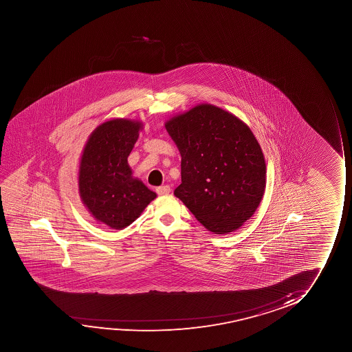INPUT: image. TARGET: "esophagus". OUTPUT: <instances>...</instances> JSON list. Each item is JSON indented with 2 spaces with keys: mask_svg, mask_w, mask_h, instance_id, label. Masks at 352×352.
Returning a JSON list of instances; mask_svg holds the SVG:
<instances>
[{
  "mask_svg": "<svg viewBox=\"0 0 352 352\" xmlns=\"http://www.w3.org/2000/svg\"><path fill=\"white\" fill-rule=\"evenodd\" d=\"M156 192L160 196H164V195H168L170 192V188H169L168 185H164V186H160V188H156Z\"/></svg>",
  "mask_w": 352,
  "mask_h": 352,
  "instance_id": "34e87169",
  "label": "esophagus"
}]
</instances>
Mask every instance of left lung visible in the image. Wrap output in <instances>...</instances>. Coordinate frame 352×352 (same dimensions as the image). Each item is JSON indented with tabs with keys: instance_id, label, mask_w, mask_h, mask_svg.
I'll list each match as a JSON object with an SVG mask.
<instances>
[{
	"instance_id": "1",
	"label": "left lung",
	"mask_w": 352,
	"mask_h": 352,
	"mask_svg": "<svg viewBox=\"0 0 352 352\" xmlns=\"http://www.w3.org/2000/svg\"><path fill=\"white\" fill-rule=\"evenodd\" d=\"M164 126L182 155V184L174 195L208 231L238 230L254 215L265 188V157L249 126L208 103Z\"/></svg>"
}]
</instances>
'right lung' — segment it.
<instances>
[{
  "label": "right lung",
  "mask_w": 352,
  "mask_h": 352,
  "mask_svg": "<svg viewBox=\"0 0 352 352\" xmlns=\"http://www.w3.org/2000/svg\"><path fill=\"white\" fill-rule=\"evenodd\" d=\"M142 126L127 119L106 121L95 129L82 150L79 195L92 217L114 230L131 225L156 198L132 177L127 164Z\"/></svg>",
  "instance_id": "1"
}]
</instances>
